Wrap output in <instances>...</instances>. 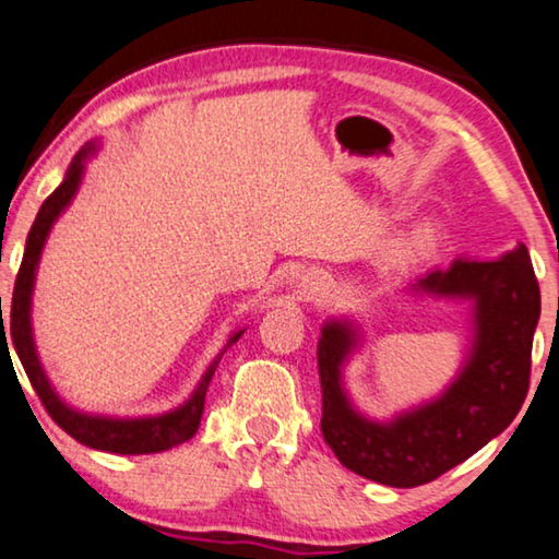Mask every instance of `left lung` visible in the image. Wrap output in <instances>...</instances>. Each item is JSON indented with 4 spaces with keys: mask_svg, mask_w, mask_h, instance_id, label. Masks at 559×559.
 Here are the masks:
<instances>
[{
    "mask_svg": "<svg viewBox=\"0 0 559 559\" xmlns=\"http://www.w3.org/2000/svg\"><path fill=\"white\" fill-rule=\"evenodd\" d=\"M418 289L474 299V353L439 401L391 424L355 414L340 366L355 345L347 322H328L318 345L322 436L340 464L385 487H420L476 454L520 414L530 391L539 285L527 247L501 260H456L418 280Z\"/></svg>",
    "mask_w": 559,
    "mask_h": 559,
    "instance_id": "left-lung-1",
    "label": "left lung"
}]
</instances>
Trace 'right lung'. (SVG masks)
I'll return each instance as SVG.
<instances>
[{
  "label": "right lung",
  "mask_w": 559,
  "mask_h": 559,
  "mask_svg": "<svg viewBox=\"0 0 559 559\" xmlns=\"http://www.w3.org/2000/svg\"><path fill=\"white\" fill-rule=\"evenodd\" d=\"M93 148L80 151L72 166L64 174V181L55 189L50 197L45 199L43 209H39L35 224H32L27 247H24V257L17 272V280H14V293H12V310H10V333H4V320H2V345L7 335L12 337L14 350H17V358L22 362L24 373H27L32 388L43 401V406L50 418L58 424L64 433H70L72 439L85 443V447L98 449V451H110V454H158V451L174 449L179 443L189 441L193 433L199 431L201 414H204V399L209 380H212L216 370V360L212 368L206 370V376L201 378L197 393L191 395V401L186 406L176 408L174 414L158 416V418H135V420H116V418H100V416H85L78 414L64 406V403L55 395V391L47 383L45 370L39 366L35 343H32V328H29V295H32V282H35V270L39 262V252H43L47 231H50L52 222L58 219V214L64 206L70 204L72 193L78 191L80 176H83V160ZM2 310V299H0ZM2 318V314H0ZM241 333L231 335L226 347L237 343ZM224 347V350H226ZM10 353V350H7ZM222 358V355H219Z\"/></svg>",
  "instance_id": "right-lung-1"
}]
</instances>
